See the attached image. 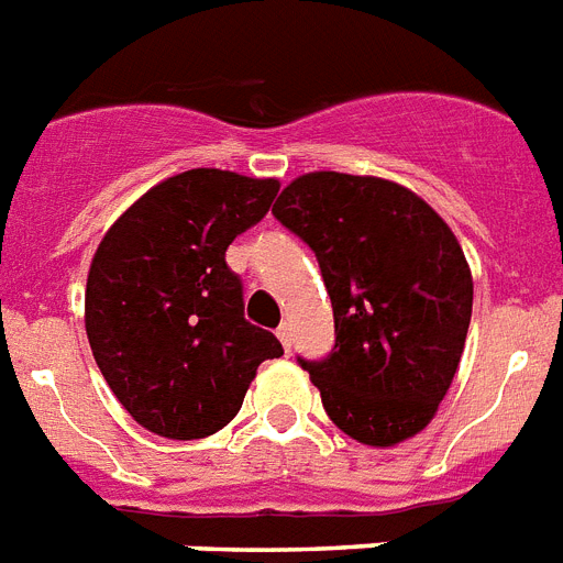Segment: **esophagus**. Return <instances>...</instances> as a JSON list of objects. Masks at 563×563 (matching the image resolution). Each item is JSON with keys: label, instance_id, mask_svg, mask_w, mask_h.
<instances>
[{"label": "esophagus", "instance_id": "1", "mask_svg": "<svg viewBox=\"0 0 563 563\" xmlns=\"http://www.w3.org/2000/svg\"><path fill=\"white\" fill-rule=\"evenodd\" d=\"M276 336H278V342H282V345H285V351H290V342H292V331H290V324H282V328H278L276 331Z\"/></svg>", "mask_w": 563, "mask_h": 563}]
</instances>
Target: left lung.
<instances>
[{
    "label": "left lung",
    "mask_w": 563,
    "mask_h": 563,
    "mask_svg": "<svg viewBox=\"0 0 563 563\" xmlns=\"http://www.w3.org/2000/svg\"><path fill=\"white\" fill-rule=\"evenodd\" d=\"M273 216L316 253L336 345L299 360L336 429L397 445L438 415L452 388L468 319L472 271L454 232L411 189L345 172H308Z\"/></svg>",
    "instance_id": "1"
}]
</instances>
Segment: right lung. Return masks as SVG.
<instances>
[{
    "label": "right lung",
    "instance_id": "1",
    "mask_svg": "<svg viewBox=\"0 0 563 563\" xmlns=\"http://www.w3.org/2000/svg\"><path fill=\"white\" fill-rule=\"evenodd\" d=\"M276 178L189 169L148 189L100 241L86 282V333L120 406L152 434L198 440L239 415L264 360L285 347L244 319L227 267Z\"/></svg>",
    "mask_w": 563,
    "mask_h": 563
}]
</instances>
